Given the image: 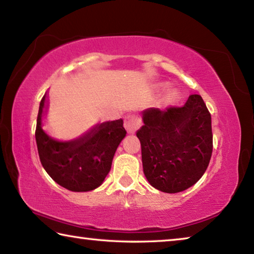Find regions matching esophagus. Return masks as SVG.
I'll list each match as a JSON object with an SVG mask.
<instances>
[{
	"mask_svg": "<svg viewBox=\"0 0 254 254\" xmlns=\"http://www.w3.org/2000/svg\"><path fill=\"white\" fill-rule=\"evenodd\" d=\"M124 127H126L128 133H134L140 128L141 122L139 119L134 117V115H128V117L124 119Z\"/></svg>",
	"mask_w": 254,
	"mask_h": 254,
	"instance_id": "esophagus-1",
	"label": "esophagus"
}]
</instances>
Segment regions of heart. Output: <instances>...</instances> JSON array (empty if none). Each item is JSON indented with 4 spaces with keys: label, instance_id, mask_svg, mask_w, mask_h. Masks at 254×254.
Wrapping results in <instances>:
<instances>
[{
    "label": "heart",
    "instance_id": "heart-1",
    "mask_svg": "<svg viewBox=\"0 0 254 254\" xmlns=\"http://www.w3.org/2000/svg\"><path fill=\"white\" fill-rule=\"evenodd\" d=\"M179 96H180V94L177 89H170V91L167 93V95H166V101H167V103H170L171 104V103L177 102Z\"/></svg>",
    "mask_w": 254,
    "mask_h": 254
}]
</instances>
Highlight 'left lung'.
Listing matches in <instances>:
<instances>
[{
	"label": "left lung",
	"instance_id": "left-lung-1",
	"mask_svg": "<svg viewBox=\"0 0 254 254\" xmlns=\"http://www.w3.org/2000/svg\"><path fill=\"white\" fill-rule=\"evenodd\" d=\"M136 131L145 178L158 190L175 194L201 178L213 151L212 120L200 95L183 107L142 111Z\"/></svg>",
	"mask_w": 254,
	"mask_h": 254
}]
</instances>
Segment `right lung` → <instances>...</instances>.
<instances>
[{"instance_id":"add662e5","label":"right lung","mask_w":254,"mask_h":254,"mask_svg":"<svg viewBox=\"0 0 254 254\" xmlns=\"http://www.w3.org/2000/svg\"><path fill=\"white\" fill-rule=\"evenodd\" d=\"M48 105L46 93L40 102L36 128L42 167L56 183L68 190H94L110 173L115 151L127 134L123 120L97 123L76 139L60 141L42 128Z\"/></svg>"}]
</instances>
